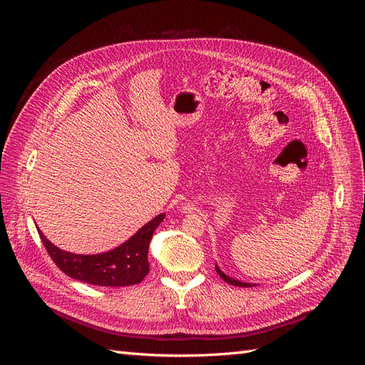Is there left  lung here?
Wrapping results in <instances>:
<instances>
[{"label": "left lung", "instance_id": "1", "mask_svg": "<svg viewBox=\"0 0 365 365\" xmlns=\"http://www.w3.org/2000/svg\"><path fill=\"white\" fill-rule=\"evenodd\" d=\"M216 272L220 275V279H222L224 282H227L228 284H233V286H240V288H251V286H257L256 283H247V282H240V280H236L233 277H228V275L220 269L217 264H216Z\"/></svg>", "mask_w": 365, "mask_h": 365}]
</instances>
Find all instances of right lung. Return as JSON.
<instances>
[{
	"instance_id": "add662e5",
	"label": "right lung",
	"mask_w": 365,
	"mask_h": 365,
	"mask_svg": "<svg viewBox=\"0 0 365 365\" xmlns=\"http://www.w3.org/2000/svg\"><path fill=\"white\" fill-rule=\"evenodd\" d=\"M164 216V213L155 216L123 244L101 254L63 251L53 245L36 228L50 257L68 277L96 286H129L140 283L148 275L149 244L153 231L163 222Z\"/></svg>"
}]
</instances>
